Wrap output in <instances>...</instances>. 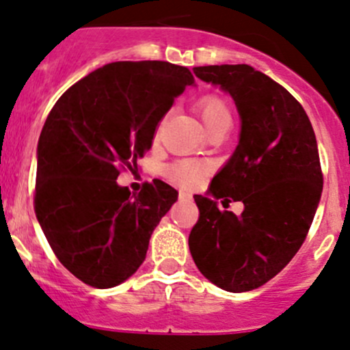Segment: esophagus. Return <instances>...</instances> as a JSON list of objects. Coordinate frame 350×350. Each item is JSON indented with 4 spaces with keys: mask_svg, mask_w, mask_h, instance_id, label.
<instances>
[{
    "mask_svg": "<svg viewBox=\"0 0 350 350\" xmlns=\"http://www.w3.org/2000/svg\"><path fill=\"white\" fill-rule=\"evenodd\" d=\"M180 199H182V200H192V193L187 192V190H182V192H180Z\"/></svg>",
    "mask_w": 350,
    "mask_h": 350,
    "instance_id": "obj_1",
    "label": "esophagus"
}]
</instances>
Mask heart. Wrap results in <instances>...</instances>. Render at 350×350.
<instances>
[{"label": "heart", "instance_id": "heart-1", "mask_svg": "<svg viewBox=\"0 0 350 350\" xmlns=\"http://www.w3.org/2000/svg\"><path fill=\"white\" fill-rule=\"evenodd\" d=\"M197 110H199V116L206 129H209L211 126H214L219 120L230 117V110H228L226 103L219 96H204V98H200L197 102ZM207 170H209V167L206 163L183 160L170 165L167 168V176L180 187H196L197 183L202 182Z\"/></svg>", "mask_w": 350, "mask_h": 350}]
</instances>
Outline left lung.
Returning <instances> with one entry per match:
<instances>
[{
  "label": "left lung",
  "instance_id": "left-lung-1",
  "mask_svg": "<svg viewBox=\"0 0 350 350\" xmlns=\"http://www.w3.org/2000/svg\"><path fill=\"white\" fill-rule=\"evenodd\" d=\"M193 72L233 98L240 136L206 196H193L199 221L190 254L214 286L252 291L291 262L313 223L323 189L317 137L299 102L252 66H199ZM224 195L244 202L240 217L219 211Z\"/></svg>",
  "mask_w": 350,
  "mask_h": 350
}]
</instances>
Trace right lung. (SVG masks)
Segmentation results:
<instances>
[{
  "mask_svg": "<svg viewBox=\"0 0 350 350\" xmlns=\"http://www.w3.org/2000/svg\"><path fill=\"white\" fill-rule=\"evenodd\" d=\"M196 85L165 61L105 64L62 93L37 144L36 216L62 265L109 289L146 258L151 233L178 199L161 180L131 193L119 170L137 168L175 96Z\"/></svg>",
  "mask_w": 350,
  "mask_h": 350,
  "instance_id": "right-lung-1",
  "label": "right lung"
}]
</instances>
